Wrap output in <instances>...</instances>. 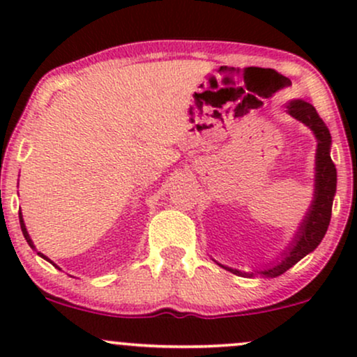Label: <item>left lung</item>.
<instances>
[{
  "mask_svg": "<svg viewBox=\"0 0 357 357\" xmlns=\"http://www.w3.org/2000/svg\"><path fill=\"white\" fill-rule=\"evenodd\" d=\"M289 114L292 117L298 119L304 122L307 127L314 130L315 137H317V155H315V195L312 206L307 213L304 223L298 228L296 240H294L292 247H289V252L284 253L282 261L273 265L272 268L264 270L265 277H277L287 272L290 267L297 264L301 258H304L307 253L317 248L321 243L324 235H326L327 228H329L331 213H333V199L335 195V183H337V173H335V166L331 159V134L327 129L317 110L314 105L307 104L304 100H292L289 105ZM227 268V267H225ZM236 275L253 277V273H243L238 270L227 268Z\"/></svg>",
  "mask_w": 357,
  "mask_h": 357,
  "instance_id": "8db88e82",
  "label": "left lung"
}]
</instances>
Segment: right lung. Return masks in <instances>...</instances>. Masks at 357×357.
Here are the masks:
<instances>
[{
  "mask_svg": "<svg viewBox=\"0 0 357 357\" xmlns=\"http://www.w3.org/2000/svg\"><path fill=\"white\" fill-rule=\"evenodd\" d=\"M20 225H22V231H23V236H24V240H26V241H28V245H30V247H31V248H35V247H33V241H31V238H30V235H28V231H26V227H24V223H23V216H22V213H20ZM38 255H40V257H43V258H45V260H48V258H47V257H45V255H42V253H38ZM48 261H50V260H48Z\"/></svg>",
  "mask_w": 357,
  "mask_h": 357,
  "instance_id": "add662e5",
  "label": "right lung"
}]
</instances>
